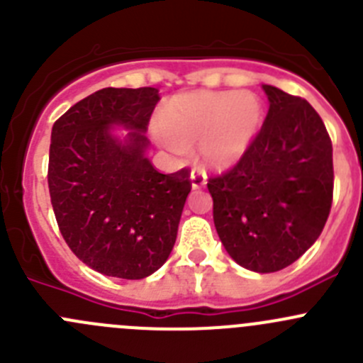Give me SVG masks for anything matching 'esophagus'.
Instances as JSON below:
<instances>
[{
  "mask_svg": "<svg viewBox=\"0 0 363 363\" xmlns=\"http://www.w3.org/2000/svg\"><path fill=\"white\" fill-rule=\"evenodd\" d=\"M190 183H192L194 190L203 189V186L206 185V177H204L199 169H194L192 173H190Z\"/></svg>",
  "mask_w": 363,
  "mask_h": 363,
  "instance_id": "esophagus-1",
  "label": "esophagus"
}]
</instances>
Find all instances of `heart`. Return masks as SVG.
I'll list each match as a JSON object with an SVG mask.
<instances>
[{"instance_id":"1","label":"heart","mask_w":363,"mask_h":363,"mask_svg":"<svg viewBox=\"0 0 363 363\" xmlns=\"http://www.w3.org/2000/svg\"><path fill=\"white\" fill-rule=\"evenodd\" d=\"M264 107L250 91H190L177 95L160 111L155 138L174 155L197 145L201 164L229 171L242 162L259 135Z\"/></svg>"}]
</instances>
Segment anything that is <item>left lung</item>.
<instances>
[{"mask_svg":"<svg viewBox=\"0 0 363 363\" xmlns=\"http://www.w3.org/2000/svg\"><path fill=\"white\" fill-rule=\"evenodd\" d=\"M267 120L245 159L211 178L213 222L229 256L250 272L295 263L321 235L332 206V141L314 107L263 84Z\"/></svg>","mask_w":363,"mask_h":363,"instance_id":"left-lung-1","label":"left lung"}]
</instances>
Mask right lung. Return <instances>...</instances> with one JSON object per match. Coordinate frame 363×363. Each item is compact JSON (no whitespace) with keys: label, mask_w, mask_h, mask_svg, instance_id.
<instances>
[{"label":"right lung","mask_w":363,"mask_h":363,"mask_svg":"<svg viewBox=\"0 0 363 363\" xmlns=\"http://www.w3.org/2000/svg\"><path fill=\"white\" fill-rule=\"evenodd\" d=\"M159 100L157 88H104L52 125L48 182L60 231L82 263L109 277L155 274L177 242L190 180L189 169L162 174L146 157Z\"/></svg>","instance_id":"right-lung-1"}]
</instances>
